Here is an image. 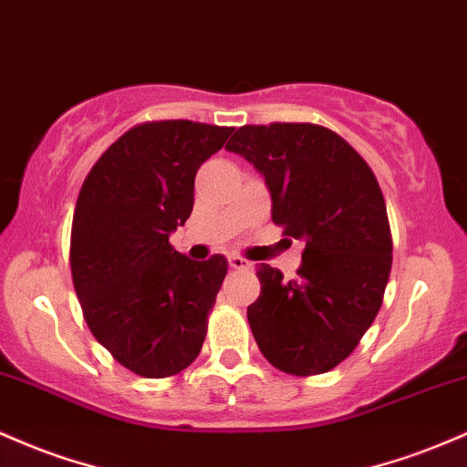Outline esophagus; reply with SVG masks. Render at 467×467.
Instances as JSON below:
<instances>
[{"label": "esophagus", "mask_w": 467, "mask_h": 467, "mask_svg": "<svg viewBox=\"0 0 467 467\" xmlns=\"http://www.w3.org/2000/svg\"><path fill=\"white\" fill-rule=\"evenodd\" d=\"M228 264H230V268H234V270H250V268H253V264H250V261H245L244 257H237V254L228 257Z\"/></svg>", "instance_id": "esophagus-1"}]
</instances>
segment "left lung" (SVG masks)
Wrapping results in <instances>:
<instances>
[{
    "label": "left lung",
    "mask_w": 467,
    "mask_h": 467,
    "mask_svg": "<svg viewBox=\"0 0 467 467\" xmlns=\"http://www.w3.org/2000/svg\"><path fill=\"white\" fill-rule=\"evenodd\" d=\"M264 177L273 222L306 244L295 279L261 264L248 324L288 375H321L350 355L381 308L392 268L386 202L361 155L315 124L244 126L225 143Z\"/></svg>",
    "instance_id": "8db88e82"
}]
</instances>
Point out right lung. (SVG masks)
<instances>
[{"mask_svg":"<svg viewBox=\"0 0 467 467\" xmlns=\"http://www.w3.org/2000/svg\"><path fill=\"white\" fill-rule=\"evenodd\" d=\"M230 132L183 119L141 124L81 186L70 234L77 299L95 339L135 375H177L202 352L228 261L188 259L168 239L191 217L199 166Z\"/></svg>","mask_w":467,"mask_h":467,"instance_id":"right-lung-1","label":"right lung"}]
</instances>
